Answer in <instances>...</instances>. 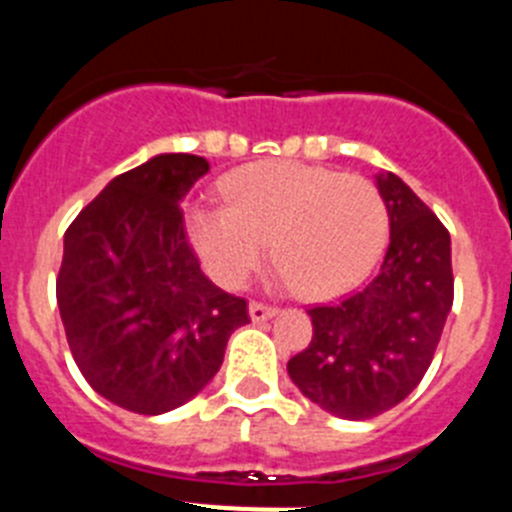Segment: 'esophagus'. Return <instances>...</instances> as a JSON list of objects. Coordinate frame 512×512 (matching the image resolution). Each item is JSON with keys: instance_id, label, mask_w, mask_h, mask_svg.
<instances>
[{"instance_id": "34e87169", "label": "esophagus", "mask_w": 512, "mask_h": 512, "mask_svg": "<svg viewBox=\"0 0 512 512\" xmlns=\"http://www.w3.org/2000/svg\"><path fill=\"white\" fill-rule=\"evenodd\" d=\"M274 315H277V307L261 305V302H251L248 305V318H251V323H264V320L274 318Z\"/></svg>"}]
</instances>
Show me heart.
Instances as JSON below:
<instances>
[{"label": "heart", "instance_id": "b5f03b06", "mask_svg": "<svg viewBox=\"0 0 512 512\" xmlns=\"http://www.w3.org/2000/svg\"><path fill=\"white\" fill-rule=\"evenodd\" d=\"M228 207H194L192 243L212 277L238 287L264 261H279L274 284L312 300L354 287L377 264L390 215L369 179L323 166L269 161L225 179Z\"/></svg>", "mask_w": 512, "mask_h": 512}]
</instances>
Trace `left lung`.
Listing matches in <instances>:
<instances>
[{
    "instance_id": "obj_1",
    "label": "left lung",
    "mask_w": 512,
    "mask_h": 512,
    "mask_svg": "<svg viewBox=\"0 0 512 512\" xmlns=\"http://www.w3.org/2000/svg\"><path fill=\"white\" fill-rule=\"evenodd\" d=\"M390 248L377 277L336 305L312 307V341L287 372L325 413L369 420L418 387L454 305L451 235L392 171L377 174Z\"/></svg>"
}]
</instances>
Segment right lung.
<instances>
[{
    "label": "right lung",
    "mask_w": 512,
    "mask_h": 512,
    "mask_svg": "<svg viewBox=\"0 0 512 512\" xmlns=\"http://www.w3.org/2000/svg\"><path fill=\"white\" fill-rule=\"evenodd\" d=\"M210 171L202 156L158 153L115 176L63 235L56 279L71 356L117 408L161 415L205 390L246 300L202 274L182 200Z\"/></svg>",
    "instance_id": "1"
}]
</instances>
